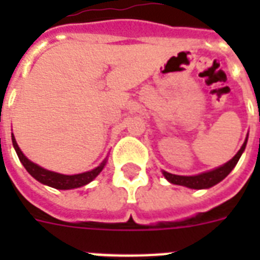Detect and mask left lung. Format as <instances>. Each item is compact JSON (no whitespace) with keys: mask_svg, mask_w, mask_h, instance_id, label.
<instances>
[{"mask_svg":"<svg viewBox=\"0 0 260 260\" xmlns=\"http://www.w3.org/2000/svg\"><path fill=\"white\" fill-rule=\"evenodd\" d=\"M247 140H248V135H247L246 140L243 143L242 148L238 151V154L235 155L234 158L228 160L226 163H224L222 166L216 167L213 170L205 171V173L197 174V175H175V174L167 173V171L162 170V174L165 175L167 181L174 185L185 186V187H189V189H209L212 186L217 185L218 182H221L224 178L234 170L235 166L238 165L239 159L242 156V154L246 150Z\"/></svg>","mask_w":260,"mask_h":260,"instance_id":"left-lung-1","label":"left lung"}]
</instances>
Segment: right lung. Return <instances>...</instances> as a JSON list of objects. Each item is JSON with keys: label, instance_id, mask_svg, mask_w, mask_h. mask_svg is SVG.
<instances>
[{"label": "right lung", "instance_id": "1", "mask_svg": "<svg viewBox=\"0 0 260 260\" xmlns=\"http://www.w3.org/2000/svg\"><path fill=\"white\" fill-rule=\"evenodd\" d=\"M12 143H13V147L14 150H16V154H17L18 159H20V162L22 163V166L25 167V170L28 171L36 181H39L40 183H43V185L54 187V189L70 190L75 189V187H82V186L87 185V183H90V182L93 181L94 178L101 173L102 169L105 167L106 162H108V158H105L102 160L101 165L95 167V169H93V170L86 171V173L74 174V175H66V174L55 173V171L47 170V169H43L42 166H39L36 163L30 162L29 159L26 158L25 155L22 154V151L20 150V147H18L13 134H12Z\"/></svg>", "mask_w": 260, "mask_h": 260}]
</instances>
